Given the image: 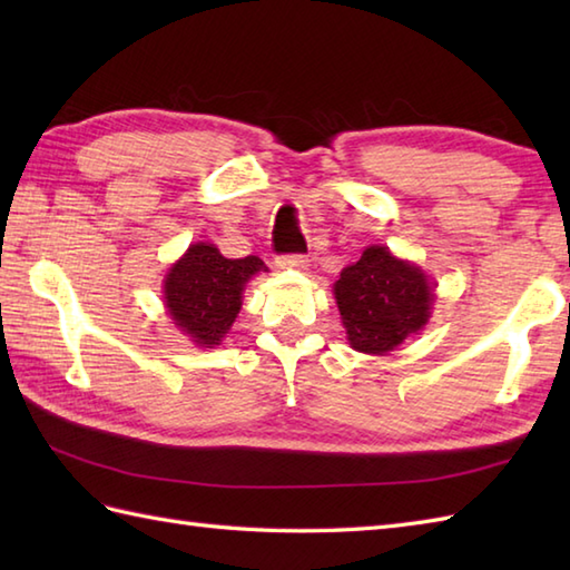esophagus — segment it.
<instances>
[{"instance_id": "1", "label": "esophagus", "mask_w": 570, "mask_h": 570, "mask_svg": "<svg viewBox=\"0 0 570 570\" xmlns=\"http://www.w3.org/2000/svg\"><path fill=\"white\" fill-rule=\"evenodd\" d=\"M308 262L311 259L306 254H286V257H278V266H282V269H306Z\"/></svg>"}]
</instances>
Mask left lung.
Returning <instances> with one entry per match:
<instances>
[{"label":"left lung","instance_id":"8db88e82","mask_svg":"<svg viewBox=\"0 0 570 570\" xmlns=\"http://www.w3.org/2000/svg\"><path fill=\"white\" fill-rule=\"evenodd\" d=\"M333 294L350 347L367 355L392 353L431 318L433 282L421 266L396 259L380 245L345 266Z\"/></svg>","mask_w":570,"mask_h":570}]
</instances>
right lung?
<instances>
[{"label":"right lung","mask_w":570,"mask_h":570,"mask_svg":"<svg viewBox=\"0 0 570 570\" xmlns=\"http://www.w3.org/2000/svg\"><path fill=\"white\" fill-rule=\"evenodd\" d=\"M257 272L259 257L227 259L215 245H190L164 278L168 316L200 347L220 345L242 308V292Z\"/></svg>","instance_id":"add662e5"}]
</instances>
